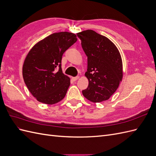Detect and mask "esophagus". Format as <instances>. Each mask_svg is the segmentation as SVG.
I'll return each mask as SVG.
<instances>
[{
  "instance_id": "esophagus-1",
  "label": "esophagus",
  "mask_w": 156,
  "mask_h": 156,
  "mask_svg": "<svg viewBox=\"0 0 156 156\" xmlns=\"http://www.w3.org/2000/svg\"><path fill=\"white\" fill-rule=\"evenodd\" d=\"M79 79V76H77V77H72V79L73 80V81H77V79Z\"/></svg>"
}]
</instances>
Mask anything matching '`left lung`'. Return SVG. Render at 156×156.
<instances>
[{
    "mask_svg": "<svg viewBox=\"0 0 156 156\" xmlns=\"http://www.w3.org/2000/svg\"><path fill=\"white\" fill-rule=\"evenodd\" d=\"M77 35L88 60L85 76L88 87L82 91L83 96L94 103L107 100L115 92L123 77L120 52L109 39L92 30H84Z\"/></svg>",
    "mask_w": 156,
    "mask_h": 156,
    "instance_id": "left-lung-1",
    "label": "left lung"
}]
</instances>
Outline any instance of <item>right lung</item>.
Instances as JSON below:
<instances>
[{"mask_svg": "<svg viewBox=\"0 0 156 156\" xmlns=\"http://www.w3.org/2000/svg\"><path fill=\"white\" fill-rule=\"evenodd\" d=\"M77 40L73 33H54L37 42L27 54L23 77L29 90L38 101L53 105L65 97L70 79L62 73L61 61L64 52Z\"/></svg>", "mask_w": 156, "mask_h": 156, "instance_id": "add662e5", "label": "right lung"}]
</instances>
